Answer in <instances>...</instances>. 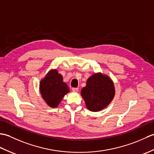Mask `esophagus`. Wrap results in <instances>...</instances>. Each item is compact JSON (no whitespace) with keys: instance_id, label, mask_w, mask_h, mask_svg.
Instances as JSON below:
<instances>
[{"instance_id":"esophagus-1","label":"esophagus","mask_w":154,"mask_h":154,"mask_svg":"<svg viewBox=\"0 0 154 154\" xmlns=\"http://www.w3.org/2000/svg\"><path fill=\"white\" fill-rule=\"evenodd\" d=\"M72 91H73V92L77 93L79 91V89H78V88H72Z\"/></svg>"}]
</instances>
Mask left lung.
<instances>
[{"instance_id": "8db88e82", "label": "left lung", "mask_w": 154, "mask_h": 154, "mask_svg": "<svg viewBox=\"0 0 154 154\" xmlns=\"http://www.w3.org/2000/svg\"><path fill=\"white\" fill-rule=\"evenodd\" d=\"M88 109L98 112L112 100L115 89L112 81L101 73H94L87 79L86 86L81 91Z\"/></svg>"}]
</instances>
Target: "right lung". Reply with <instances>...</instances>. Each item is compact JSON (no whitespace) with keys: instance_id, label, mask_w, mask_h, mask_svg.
Listing matches in <instances>:
<instances>
[{"instance_id":"1","label":"right lung","mask_w":154,"mask_h":154,"mask_svg":"<svg viewBox=\"0 0 154 154\" xmlns=\"http://www.w3.org/2000/svg\"><path fill=\"white\" fill-rule=\"evenodd\" d=\"M40 91L48 105L55 108L65 94L69 92V89L63 81V77L58 73L57 69H52L41 80Z\"/></svg>"}]
</instances>
